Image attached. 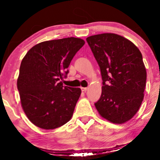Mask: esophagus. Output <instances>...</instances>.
I'll use <instances>...</instances> for the list:
<instances>
[{
    "label": "esophagus",
    "instance_id": "esophagus-1",
    "mask_svg": "<svg viewBox=\"0 0 160 160\" xmlns=\"http://www.w3.org/2000/svg\"><path fill=\"white\" fill-rule=\"evenodd\" d=\"M89 89V88L88 87H81V90L82 92H86Z\"/></svg>",
    "mask_w": 160,
    "mask_h": 160
}]
</instances>
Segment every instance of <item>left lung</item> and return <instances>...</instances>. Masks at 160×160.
I'll return each mask as SVG.
<instances>
[{"mask_svg":"<svg viewBox=\"0 0 160 160\" xmlns=\"http://www.w3.org/2000/svg\"><path fill=\"white\" fill-rule=\"evenodd\" d=\"M86 41L103 80L95 108L109 122L124 123L135 115L144 99L147 71L141 52L129 40L113 33L90 36Z\"/></svg>","mask_w":160,"mask_h":160,"instance_id":"left-lung-1","label":"left lung"}]
</instances>
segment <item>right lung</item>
I'll use <instances>...</instances> for the list:
<instances>
[{
    "label": "right lung",
    "mask_w": 160,
    "mask_h": 160,
    "mask_svg": "<svg viewBox=\"0 0 160 160\" xmlns=\"http://www.w3.org/2000/svg\"><path fill=\"white\" fill-rule=\"evenodd\" d=\"M82 39L67 38L43 41L28 51L17 80L20 101L28 119L43 129H54L71 120L81 89L64 86L67 68Z\"/></svg>",
    "instance_id": "1"
}]
</instances>
